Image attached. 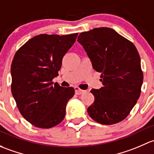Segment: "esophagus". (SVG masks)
I'll return each instance as SVG.
<instances>
[{"label": "esophagus", "mask_w": 154, "mask_h": 154, "mask_svg": "<svg viewBox=\"0 0 154 154\" xmlns=\"http://www.w3.org/2000/svg\"><path fill=\"white\" fill-rule=\"evenodd\" d=\"M75 92L77 95H81L82 93H84L85 92V90H81L80 88H78V87H75Z\"/></svg>", "instance_id": "34e87169"}]
</instances>
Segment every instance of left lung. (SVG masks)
Segmentation results:
<instances>
[{"label":"left lung","mask_w":154,"mask_h":154,"mask_svg":"<svg viewBox=\"0 0 154 154\" xmlns=\"http://www.w3.org/2000/svg\"><path fill=\"white\" fill-rule=\"evenodd\" d=\"M78 42L93 69L101 72L103 87L91 90L95 96L88 108L90 117L102 125L125 119L137 102L143 82L139 53L132 42L107 27L82 32Z\"/></svg>","instance_id":"8db88e82"}]
</instances>
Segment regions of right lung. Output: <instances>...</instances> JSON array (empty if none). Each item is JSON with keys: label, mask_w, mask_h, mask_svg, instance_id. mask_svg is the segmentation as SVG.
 I'll use <instances>...</instances> for the list:
<instances>
[{"label": "right lung", "mask_w": 154, "mask_h": 154, "mask_svg": "<svg viewBox=\"0 0 154 154\" xmlns=\"http://www.w3.org/2000/svg\"><path fill=\"white\" fill-rule=\"evenodd\" d=\"M78 33L41 34L16 52L11 66L12 96L20 114L30 124L50 128L62 122L73 88L52 82L58 75L64 55L73 45Z\"/></svg>", "instance_id": "obj_1"}]
</instances>
